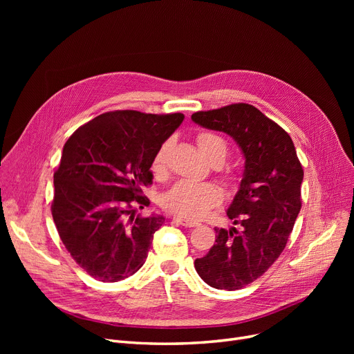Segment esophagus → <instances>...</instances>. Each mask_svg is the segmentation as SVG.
<instances>
[{
	"mask_svg": "<svg viewBox=\"0 0 354 354\" xmlns=\"http://www.w3.org/2000/svg\"><path fill=\"white\" fill-rule=\"evenodd\" d=\"M175 222H178L179 225L182 227H187V228H194V227H198V222H192V221H188V219H183V218H179V216H175L174 218Z\"/></svg>",
	"mask_w": 354,
	"mask_h": 354,
	"instance_id": "obj_1",
	"label": "esophagus"
}]
</instances>
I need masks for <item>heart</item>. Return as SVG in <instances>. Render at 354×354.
<instances>
[{"label": "heart", "instance_id": "heart-1", "mask_svg": "<svg viewBox=\"0 0 354 354\" xmlns=\"http://www.w3.org/2000/svg\"><path fill=\"white\" fill-rule=\"evenodd\" d=\"M167 142L162 143L152 159V171L160 174L165 167ZM196 145L201 153L211 163H222L227 156V142L214 132H199ZM221 191L212 183L195 182L183 179L162 196V207L165 211L187 219H201L205 216L221 201Z\"/></svg>", "mask_w": 354, "mask_h": 354}]
</instances>
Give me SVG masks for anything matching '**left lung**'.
Returning <instances> with one entry per match:
<instances>
[{
	"mask_svg": "<svg viewBox=\"0 0 354 354\" xmlns=\"http://www.w3.org/2000/svg\"><path fill=\"white\" fill-rule=\"evenodd\" d=\"M192 120L230 135L245 158L239 189L227 211L234 227L215 228V244L195 259V270L208 286L239 290L284 251L301 209L304 171L290 135L251 104L196 111Z\"/></svg>",
	"mask_w": 354,
	"mask_h": 354,
	"instance_id": "left-lung-1",
	"label": "left lung"
}]
</instances>
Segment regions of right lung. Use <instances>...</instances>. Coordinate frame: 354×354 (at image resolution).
I'll return each instance as SVG.
<instances>
[{
    "label": "right lung",
    "instance_id": "right-lung-1",
    "mask_svg": "<svg viewBox=\"0 0 354 354\" xmlns=\"http://www.w3.org/2000/svg\"><path fill=\"white\" fill-rule=\"evenodd\" d=\"M183 118L107 111L66 142L51 214L66 250L95 280L116 283L145 264L165 218L136 216L135 205H149L142 188L152 183V159Z\"/></svg>",
    "mask_w": 354,
    "mask_h": 354
}]
</instances>
